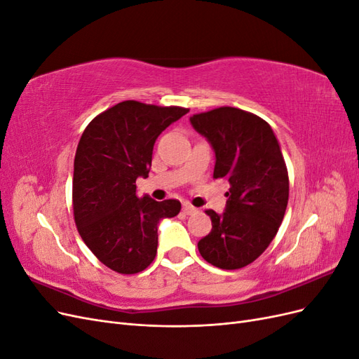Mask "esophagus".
I'll return each mask as SVG.
<instances>
[{"instance_id": "1", "label": "esophagus", "mask_w": 359, "mask_h": 359, "mask_svg": "<svg viewBox=\"0 0 359 359\" xmlns=\"http://www.w3.org/2000/svg\"><path fill=\"white\" fill-rule=\"evenodd\" d=\"M182 211H184V214L191 215V214H196L198 212V208H194V206H191L190 203H184L182 205Z\"/></svg>"}]
</instances>
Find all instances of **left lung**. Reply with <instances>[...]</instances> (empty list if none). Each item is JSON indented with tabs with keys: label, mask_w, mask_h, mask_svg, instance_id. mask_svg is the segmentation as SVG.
<instances>
[{
	"label": "left lung",
	"mask_w": 359,
	"mask_h": 359,
	"mask_svg": "<svg viewBox=\"0 0 359 359\" xmlns=\"http://www.w3.org/2000/svg\"><path fill=\"white\" fill-rule=\"evenodd\" d=\"M190 123L214 149V178L231 184L224 212L205 211L212 229L198 243L199 253L222 269L247 266L274 240L286 212L289 177L278 140L262 118L231 106Z\"/></svg>",
	"instance_id": "left-lung-1"
}]
</instances>
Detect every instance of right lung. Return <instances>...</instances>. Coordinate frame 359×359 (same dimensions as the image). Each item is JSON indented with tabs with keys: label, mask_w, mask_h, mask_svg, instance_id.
<instances>
[{
	"label": "right lung",
	"mask_w": 359,
	"mask_h": 359,
	"mask_svg": "<svg viewBox=\"0 0 359 359\" xmlns=\"http://www.w3.org/2000/svg\"><path fill=\"white\" fill-rule=\"evenodd\" d=\"M180 106L126 100L86 126L74 156L73 214L94 256L119 274H136L157 255V224L181 211L177 199L136 194L148 177L160 133L186 115Z\"/></svg>",
	"instance_id": "1"
}]
</instances>
